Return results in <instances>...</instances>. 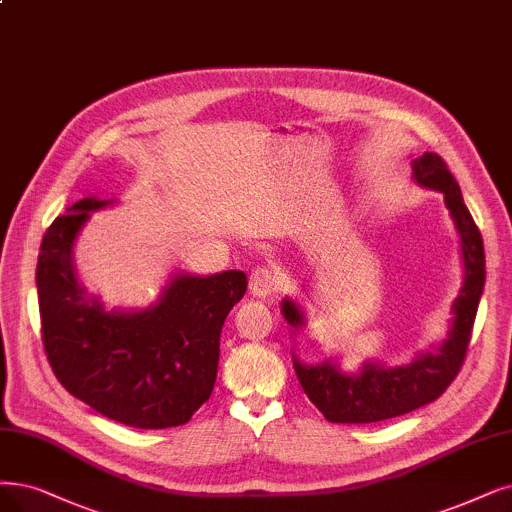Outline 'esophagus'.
<instances>
[{
    "label": "esophagus",
    "mask_w": 512,
    "mask_h": 512,
    "mask_svg": "<svg viewBox=\"0 0 512 512\" xmlns=\"http://www.w3.org/2000/svg\"><path fill=\"white\" fill-rule=\"evenodd\" d=\"M279 283L281 277L273 267H258L250 275V292L258 298H267L279 288Z\"/></svg>",
    "instance_id": "obj_1"
}]
</instances>
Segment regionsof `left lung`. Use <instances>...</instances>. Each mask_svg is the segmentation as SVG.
<instances>
[{
  "mask_svg": "<svg viewBox=\"0 0 512 512\" xmlns=\"http://www.w3.org/2000/svg\"><path fill=\"white\" fill-rule=\"evenodd\" d=\"M412 168L418 185L443 193L445 206L460 235L464 283L452 309L454 321L437 353L418 355L403 367L365 363L361 374L349 376L330 361L309 365L294 357V370L306 397L330 422L367 424L418 410L445 393V388L458 376L468 351L485 285L483 239L447 163L437 153H424L414 159ZM281 313L296 330L304 325V315L294 300H283Z\"/></svg>",
  "mask_w": 512,
  "mask_h": 512,
  "instance_id": "obj_1",
  "label": "left lung"
}]
</instances>
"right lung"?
<instances>
[{"mask_svg": "<svg viewBox=\"0 0 512 512\" xmlns=\"http://www.w3.org/2000/svg\"><path fill=\"white\" fill-rule=\"evenodd\" d=\"M111 201L86 197L58 216L37 258L42 340L52 372L92 410L134 428H170L212 395L220 332L248 277L176 275L147 311H105L73 269V243L90 212Z\"/></svg>", "mask_w": 512, "mask_h": 512, "instance_id": "right-lung-1", "label": "right lung"}]
</instances>
